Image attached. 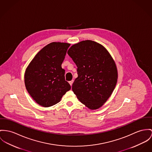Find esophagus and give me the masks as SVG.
<instances>
[{
    "mask_svg": "<svg viewBox=\"0 0 152 152\" xmlns=\"http://www.w3.org/2000/svg\"><path fill=\"white\" fill-rule=\"evenodd\" d=\"M69 83L70 86H72V84H73V80H71L70 82H69Z\"/></svg>",
    "mask_w": 152,
    "mask_h": 152,
    "instance_id": "obj_1",
    "label": "esophagus"
}]
</instances>
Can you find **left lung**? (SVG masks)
Masks as SVG:
<instances>
[{
	"mask_svg": "<svg viewBox=\"0 0 152 152\" xmlns=\"http://www.w3.org/2000/svg\"><path fill=\"white\" fill-rule=\"evenodd\" d=\"M68 54L77 67L78 76L72 84V91L89 109L99 108L117 83V68L113 59L102 45L89 40L72 46Z\"/></svg>",
	"mask_w": 152,
	"mask_h": 152,
	"instance_id": "1",
	"label": "left lung"
}]
</instances>
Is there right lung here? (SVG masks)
Returning <instances> with one entry per match:
<instances>
[{"mask_svg":"<svg viewBox=\"0 0 152 152\" xmlns=\"http://www.w3.org/2000/svg\"><path fill=\"white\" fill-rule=\"evenodd\" d=\"M70 44L53 42L43 47L30 62L25 75L26 88L39 105L50 107L58 103L70 90L61 65Z\"/></svg>","mask_w":152,"mask_h":152,"instance_id":"right-lung-1","label":"right lung"}]
</instances>
